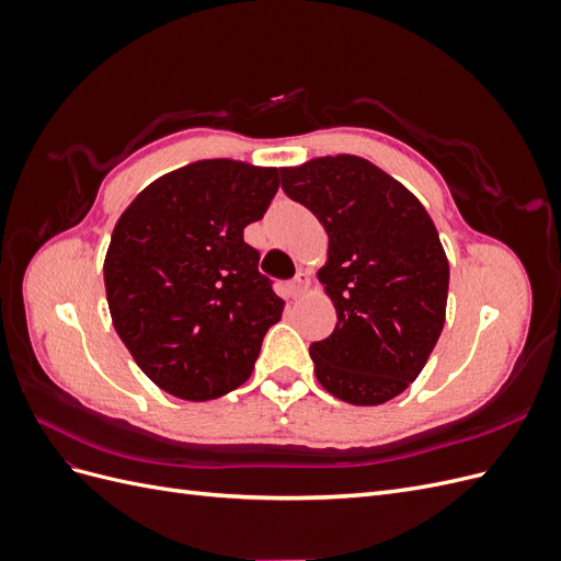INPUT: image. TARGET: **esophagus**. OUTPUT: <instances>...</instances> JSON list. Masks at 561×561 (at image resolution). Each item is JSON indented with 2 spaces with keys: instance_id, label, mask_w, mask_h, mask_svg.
Listing matches in <instances>:
<instances>
[{
  "instance_id": "esophagus-1",
  "label": "esophagus",
  "mask_w": 561,
  "mask_h": 561,
  "mask_svg": "<svg viewBox=\"0 0 561 561\" xmlns=\"http://www.w3.org/2000/svg\"><path fill=\"white\" fill-rule=\"evenodd\" d=\"M307 287H309V274H304V271H297V276L290 283H287V290H290L293 299H297V297L307 293Z\"/></svg>"
}]
</instances>
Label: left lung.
Segmentation results:
<instances>
[{"label": "left lung", "mask_w": 561, "mask_h": 561, "mask_svg": "<svg viewBox=\"0 0 561 561\" xmlns=\"http://www.w3.org/2000/svg\"><path fill=\"white\" fill-rule=\"evenodd\" d=\"M280 180L330 239L318 278L336 325L309 348L320 386L351 404L393 400L421 375L445 328L449 262L431 215L360 157L280 168Z\"/></svg>", "instance_id": "left-lung-1"}]
</instances>
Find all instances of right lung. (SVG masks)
<instances>
[{
	"label": "right lung",
	"mask_w": 561,
	"mask_h": 561,
	"mask_svg": "<svg viewBox=\"0 0 561 561\" xmlns=\"http://www.w3.org/2000/svg\"><path fill=\"white\" fill-rule=\"evenodd\" d=\"M278 184V168L206 159L154 180L118 217L105 257L112 322L165 393L203 402L250 379L285 301L243 229Z\"/></svg>",
	"instance_id": "obj_1"
}]
</instances>
